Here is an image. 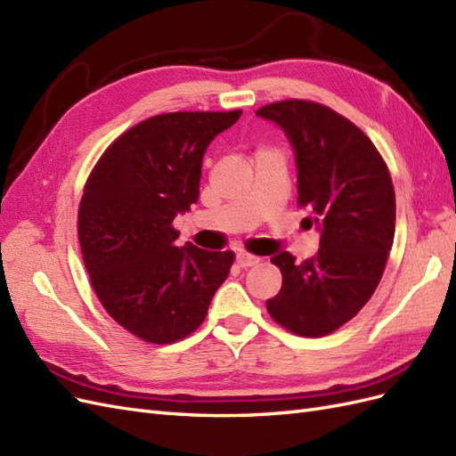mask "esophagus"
Listing matches in <instances>:
<instances>
[{
    "label": "esophagus",
    "mask_w": 456,
    "mask_h": 456,
    "mask_svg": "<svg viewBox=\"0 0 456 456\" xmlns=\"http://www.w3.org/2000/svg\"><path fill=\"white\" fill-rule=\"evenodd\" d=\"M258 262H260V258H258V256H254V254H248V252H239L237 254V264L240 267H252Z\"/></svg>",
    "instance_id": "1"
}]
</instances>
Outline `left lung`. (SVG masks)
<instances>
[{
    "mask_svg": "<svg viewBox=\"0 0 456 456\" xmlns=\"http://www.w3.org/2000/svg\"><path fill=\"white\" fill-rule=\"evenodd\" d=\"M256 115L283 128L298 169L306 227L322 231L320 250L297 262L272 258L283 275L265 302L275 323L300 337H325L353 320L378 289L395 237V189L378 148L341 113L310 100H283Z\"/></svg>",
    "mask_w": 456,
    "mask_h": 456,
    "instance_id": "left-lung-1",
    "label": "left lung"
}]
</instances>
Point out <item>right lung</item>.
<instances>
[{
  "instance_id": "right-lung-1",
  "label": "right lung",
  "mask_w": 456,
  "mask_h": 456,
  "mask_svg": "<svg viewBox=\"0 0 456 456\" xmlns=\"http://www.w3.org/2000/svg\"><path fill=\"white\" fill-rule=\"evenodd\" d=\"M235 111H173L125 131L90 171L78 242L92 289L110 316L151 345L200 328L235 254L177 247L173 219L198 200L208 144Z\"/></svg>"
}]
</instances>
